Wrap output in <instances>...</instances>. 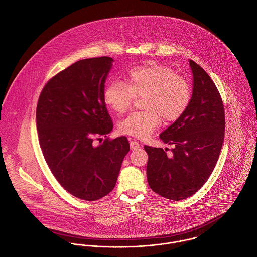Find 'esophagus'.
Masks as SVG:
<instances>
[{
    "mask_svg": "<svg viewBox=\"0 0 257 257\" xmlns=\"http://www.w3.org/2000/svg\"><path fill=\"white\" fill-rule=\"evenodd\" d=\"M130 149H131V151H135V150L140 149V144L137 141H131L130 142Z\"/></svg>",
    "mask_w": 257,
    "mask_h": 257,
    "instance_id": "1",
    "label": "esophagus"
}]
</instances>
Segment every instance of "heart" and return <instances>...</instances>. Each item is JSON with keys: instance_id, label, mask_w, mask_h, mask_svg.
I'll return each instance as SVG.
<instances>
[{"instance_id": "1", "label": "heart", "mask_w": 257, "mask_h": 257, "mask_svg": "<svg viewBox=\"0 0 257 257\" xmlns=\"http://www.w3.org/2000/svg\"><path fill=\"white\" fill-rule=\"evenodd\" d=\"M145 110L131 113L118 123L122 134L146 139L165 123L179 120L192 98L189 81L164 65L149 63L131 69L125 83L111 81L103 92L104 103L116 114L126 112L135 98Z\"/></svg>"}]
</instances>
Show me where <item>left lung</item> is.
Returning a JSON list of instances; mask_svg holds the SVG:
<instances>
[{"instance_id": "8db88e82", "label": "left lung", "mask_w": 257, "mask_h": 257, "mask_svg": "<svg viewBox=\"0 0 257 257\" xmlns=\"http://www.w3.org/2000/svg\"><path fill=\"white\" fill-rule=\"evenodd\" d=\"M192 98L179 120L163 131L159 138L174 145L166 150L145 146L149 155L148 182L151 189L170 200L192 196L210 178L222 148L225 130L224 107L212 79L193 60Z\"/></svg>"}]
</instances>
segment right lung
Instances as JSON below:
<instances>
[{"mask_svg": "<svg viewBox=\"0 0 257 257\" xmlns=\"http://www.w3.org/2000/svg\"><path fill=\"white\" fill-rule=\"evenodd\" d=\"M110 57L79 60L47 81L37 106L40 146L63 188L85 201L107 195L115 186L130 146L125 136L106 139L112 121L103 100Z\"/></svg>", "mask_w": 257, "mask_h": 257, "instance_id": "1", "label": "right lung"}]
</instances>
